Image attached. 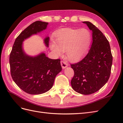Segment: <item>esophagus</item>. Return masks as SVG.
<instances>
[{"label": "esophagus", "mask_w": 123, "mask_h": 123, "mask_svg": "<svg viewBox=\"0 0 123 123\" xmlns=\"http://www.w3.org/2000/svg\"><path fill=\"white\" fill-rule=\"evenodd\" d=\"M61 66L62 67V69H65L66 67H67L68 64L66 62H65L64 61H61Z\"/></svg>", "instance_id": "1"}]
</instances>
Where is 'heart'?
Returning a JSON list of instances; mask_svg holds the SVG:
<instances>
[{
  "mask_svg": "<svg viewBox=\"0 0 123 123\" xmlns=\"http://www.w3.org/2000/svg\"><path fill=\"white\" fill-rule=\"evenodd\" d=\"M91 39V33L87 29L64 28L56 33L55 43H51L50 48L57 56L66 51L67 58L71 62H76L87 52Z\"/></svg>",
  "mask_w": 123,
  "mask_h": 123,
  "instance_id": "1",
  "label": "heart"
}]
</instances>
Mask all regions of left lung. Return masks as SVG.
<instances>
[{
  "label": "left lung",
  "instance_id": "obj_1",
  "mask_svg": "<svg viewBox=\"0 0 123 123\" xmlns=\"http://www.w3.org/2000/svg\"><path fill=\"white\" fill-rule=\"evenodd\" d=\"M92 31V43L86 56L72 64L74 75L71 81L73 90L81 94L96 92L108 80L112 64L109 42L103 33L90 22L83 21Z\"/></svg>",
  "mask_w": 123,
  "mask_h": 123
}]
</instances>
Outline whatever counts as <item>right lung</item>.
Listing matches in <instances>:
<instances>
[{
    "mask_svg": "<svg viewBox=\"0 0 123 123\" xmlns=\"http://www.w3.org/2000/svg\"><path fill=\"white\" fill-rule=\"evenodd\" d=\"M48 23L36 21L25 29L16 38L10 55L11 74L15 84L30 94L44 93L52 87L55 78L62 70L60 59H52L41 52L32 56L26 54L23 48L25 40L47 29ZM49 36L44 38L49 47Z\"/></svg>",
    "mask_w": 123,
    "mask_h": 123,
    "instance_id": "right-lung-1",
    "label": "right lung"
}]
</instances>
